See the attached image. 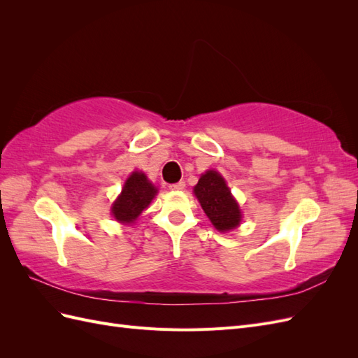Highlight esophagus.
<instances>
[{
    "mask_svg": "<svg viewBox=\"0 0 358 358\" xmlns=\"http://www.w3.org/2000/svg\"><path fill=\"white\" fill-rule=\"evenodd\" d=\"M183 188H185V182H183V180L176 182V183H171V185H170V189H171V191H180V189H183Z\"/></svg>",
    "mask_w": 358,
    "mask_h": 358,
    "instance_id": "34e87169",
    "label": "esophagus"
}]
</instances>
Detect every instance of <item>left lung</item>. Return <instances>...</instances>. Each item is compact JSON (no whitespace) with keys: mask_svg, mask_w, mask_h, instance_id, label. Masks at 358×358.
Listing matches in <instances>:
<instances>
[{"mask_svg":"<svg viewBox=\"0 0 358 358\" xmlns=\"http://www.w3.org/2000/svg\"><path fill=\"white\" fill-rule=\"evenodd\" d=\"M194 192L216 230L229 231L241 224L239 204L231 197L229 187L218 171L209 170L200 178Z\"/></svg>","mask_w":358,"mask_h":358,"instance_id":"left-lung-1","label":"left lung"}]
</instances>
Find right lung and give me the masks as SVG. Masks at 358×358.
Wrapping results in <instances>:
<instances>
[{"label":"right lung","instance_id":"right-lung-1","mask_svg":"<svg viewBox=\"0 0 358 358\" xmlns=\"http://www.w3.org/2000/svg\"><path fill=\"white\" fill-rule=\"evenodd\" d=\"M155 194L157 188L148 180L145 173L134 171L127 179L121 196L113 203L112 213L115 220L122 224L136 221L137 216L152 201Z\"/></svg>","mask_w":358,"mask_h":358}]
</instances>
